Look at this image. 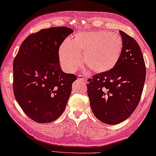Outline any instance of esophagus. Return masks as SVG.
Returning a JSON list of instances; mask_svg holds the SVG:
<instances>
[{
    "label": "esophagus",
    "instance_id": "esophagus-1",
    "mask_svg": "<svg viewBox=\"0 0 156 156\" xmlns=\"http://www.w3.org/2000/svg\"><path fill=\"white\" fill-rule=\"evenodd\" d=\"M77 79H78V80H80L81 81V82H83V83L86 82V79L81 75H79L77 76Z\"/></svg>",
    "mask_w": 156,
    "mask_h": 156
}]
</instances>
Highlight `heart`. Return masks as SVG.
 I'll list each match as a JSON object with an SVG mask.
<instances>
[{"mask_svg":"<svg viewBox=\"0 0 156 156\" xmlns=\"http://www.w3.org/2000/svg\"><path fill=\"white\" fill-rule=\"evenodd\" d=\"M123 50V41L118 34L104 30L79 32L72 41H66L58 51L60 64L72 73L83 62L92 72L106 73L118 62Z\"/></svg>","mask_w":156,"mask_h":156,"instance_id":"obj_1","label":"heart"}]
</instances>
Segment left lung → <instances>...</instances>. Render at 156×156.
I'll return each mask as SVG.
<instances>
[{
	"label": "left lung",
	"instance_id": "left-lung-1",
	"mask_svg": "<svg viewBox=\"0 0 156 156\" xmlns=\"http://www.w3.org/2000/svg\"><path fill=\"white\" fill-rule=\"evenodd\" d=\"M123 50L116 66L89 78L87 94L93 114L107 124H117L131 116L141 98L146 79L142 51L133 38L119 30Z\"/></svg>",
	"mask_w": 156,
	"mask_h": 156
}]
</instances>
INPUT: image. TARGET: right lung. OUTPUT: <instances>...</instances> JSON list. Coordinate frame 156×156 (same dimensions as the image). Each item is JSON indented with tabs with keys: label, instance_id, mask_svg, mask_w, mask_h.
Returning <instances> with one entry per match:
<instances>
[{
	"label": "right lung",
	"instance_id": "1",
	"mask_svg": "<svg viewBox=\"0 0 156 156\" xmlns=\"http://www.w3.org/2000/svg\"><path fill=\"white\" fill-rule=\"evenodd\" d=\"M73 30L66 27L41 30L25 39L13 62L14 97L24 113L38 123L58 118L76 80L60 68V45Z\"/></svg>",
	"mask_w": 156,
	"mask_h": 156
}]
</instances>
